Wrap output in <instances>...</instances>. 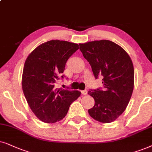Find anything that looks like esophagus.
Returning <instances> with one entry per match:
<instances>
[{
	"instance_id": "1",
	"label": "esophagus",
	"mask_w": 152,
	"mask_h": 152,
	"mask_svg": "<svg viewBox=\"0 0 152 152\" xmlns=\"http://www.w3.org/2000/svg\"><path fill=\"white\" fill-rule=\"evenodd\" d=\"M80 92H81V94H82L83 95H86L87 93H88V91H87L86 90H81V91H80Z\"/></svg>"
}]
</instances>
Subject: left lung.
Here are the masks:
<instances>
[{"instance_id":"left-lung-1","label":"left lung","mask_w":152,"mask_h":152,"mask_svg":"<svg viewBox=\"0 0 152 152\" xmlns=\"http://www.w3.org/2000/svg\"><path fill=\"white\" fill-rule=\"evenodd\" d=\"M79 46L95 78L103 77V88L88 91L94 99V106L89 109V114L100 122H112L125 110L132 95V60L121 46L109 40L89 42Z\"/></svg>"}]
</instances>
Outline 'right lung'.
Returning <instances> with one entry per match:
<instances>
[{
    "instance_id": "1",
    "label": "right lung",
    "mask_w": 152,
    "mask_h": 152,
    "mask_svg": "<svg viewBox=\"0 0 152 152\" xmlns=\"http://www.w3.org/2000/svg\"><path fill=\"white\" fill-rule=\"evenodd\" d=\"M78 48L72 42L50 40L37 46L26 60L22 89L30 109L42 122L61 120L80 96L78 90L55 88L57 80L64 77L66 61Z\"/></svg>"
}]
</instances>
